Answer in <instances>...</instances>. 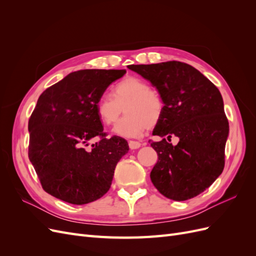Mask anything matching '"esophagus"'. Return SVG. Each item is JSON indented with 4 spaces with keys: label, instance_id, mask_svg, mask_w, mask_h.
Segmentation results:
<instances>
[{
    "label": "esophagus",
    "instance_id": "obj_1",
    "mask_svg": "<svg viewBox=\"0 0 256 256\" xmlns=\"http://www.w3.org/2000/svg\"><path fill=\"white\" fill-rule=\"evenodd\" d=\"M128 145H129V147H130L131 150H138V148H140V147L142 146V144L140 142H138V141H129Z\"/></svg>",
    "mask_w": 256,
    "mask_h": 256
}]
</instances>
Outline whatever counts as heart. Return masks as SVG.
<instances>
[{
	"label": "heart",
	"mask_w": 256,
	"mask_h": 256,
	"mask_svg": "<svg viewBox=\"0 0 256 256\" xmlns=\"http://www.w3.org/2000/svg\"><path fill=\"white\" fill-rule=\"evenodd\" d=\"M125 116L112 129V134L120 138L141 136L148 126L160 120L164 113V100L157 90L138 76H127L112 88V96L102 95L96 104L100 120L112 125L120 115Z\"/></svg>",
	"instance_id": "1"
}]
</instances>
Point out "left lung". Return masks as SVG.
<instances>
[{"mask_svg":"<svg viewBox=\"0 0 256 256\" xmlns=\"http://www.w3.org/2000/svg\"><path fill=\"white\" fill-rule=\"evenodd\" d=\"M159 92L164 109L152 142L158 161L150 172L154 187L168 198L186 200L205 191L224 168L228 120L216 85L198 69L177 60L129 65ZM173 135L176 146L166 142Z\"/></svg>","mask_w":256,"mask_h":256,"instance_id":"left-lung-1","label":"left lung"}]
</instances>
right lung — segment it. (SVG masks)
I'll return each instance as SVG.
<instances>
[{
	"mask_svg": "<svg viewBox=\"0 0 256 256\" xmlns=\"http://www.w3.org/2000/svg\"><path fill=\"white\" fill-rule=\"evenodd\" d=\"M125 69H84L48 88L28 120V158L44 190L83 205L109 191L114 170L129 150L125 138H106L96 104ZM96 136L100 141L86 149Z\"/></svg>",
	"mask_w": 256,
	"mask_h": 256,
	"instance_id": "1",
	"label": "right lung"
}]
</instances>
